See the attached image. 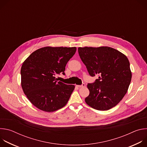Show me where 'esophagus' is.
<instances>
[{
	"instance_id": "34e87169",
	"label": "esophagus",
	"mask_w": 147,
	"mask_h": 147,
	"mask_svg": "<svg viewBox=\"0 0 147 147\" xmlns=\"http://www.w3.org/2000/svg\"><path fill=\"white\" fill-rule=\"evenodd\" d=\"M77 87H79V88H80V87H86V84H85L84 83H82L81 85L77 86Z\"/></svg>"
}]
</instances>
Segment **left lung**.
<instances>
[{"mask_svg": "<svg viewBox=\"0 0 147 147\" xmlns=\"http://www.w3.org/2000/svg\"><path fill=\"white\" fill-rule=\"evenodd\" d=\"M79 56L91 77L89 95L85 100L91 108L107 111L115 107L126 94L131 80L130 62L124 54L108 47L78 48Z\"/></svg>", "mask_w": 147, "mask_h": 147, "instance_id": "8db88e82", "label": "left lung"}]
</instances>
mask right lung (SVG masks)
Here are the masks:
<instances>
[{
  "instance_id": "obj_1",
  "label": "right lung",
  "mask_w": 147,
  "mask_h": 147,
  "mask_svg": "<svg viewBox=\"0 0 147 147\" xmlns=\"http://www.w3.org/2000/svg\"><path fill=\"white\" fill-rule=\"evenodd\" d=\"M76 47H44L32 53L21 68L22 87L37 108L51 112L67 103L74 85L58 81L55 76L65 75V67L76 52Z\"/></svg>"
}]
</instances>
